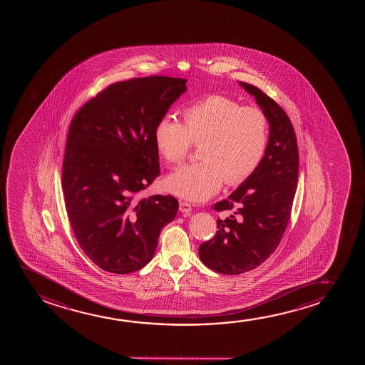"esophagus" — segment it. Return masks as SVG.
Returning <instances> with one entry per match:
<instances>
[{"mask_svg":"<svg viewBox=\"0 0 365 365\" xmlns=\"http://www.w3.org/2000/svg\"><path fill=\"white\" fill-rule=\"evenodd\" d=\"M180 210L182 213H190L192 212V205L188 202H180Z\"/></svg>","mask_w":365,"mask_h":365,"instance_id":"obj_1","label":"esophagus"}]
</instances>
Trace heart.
<instances>
[{"mask_svg": "<svg viewBox=\"0 0 365 365\" xmlns=\"http://www.w3.org/2000/svg\"><path fill=\"white\" fill-rule=\"evenodd\" d=\"M182 123L172 115L155 127V150L162 160L178 165L193 143L198 163L183 165L165 180L167 190L185 200L200 202L218 192L223 182L240 185L253 175L264 157L268 120L257 107H242L225 96L213 95L187 106Z\"/></svg>", "mask_w": 365, "mask_h": 365, "instance_id": "1", "label": "heart"}]
</instances>
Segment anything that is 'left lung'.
Returning a JSON list of instances; mask_svg holds the SVG:
<instances>
[{
	"label": "left lung",
	"mask_w": 365,
	"mask_h": 365,
	"mask_svg": "<svg viewBox=\"0 0 365 365\" xmlns=\"http://www.w3.org/2000/svg\"><path fill=\"white\" fill-rule=\"evenodd\" d=\"M240 83L264 112L269 140L253 175L213 205L230 215L217 220L215 237L198 250L203 264L227 275L255 269L274 253L289 222L299 172L297 137L285 110L258 87Z\"/></svg>",
	"instance_id": "obj_1"
}]
</instances>
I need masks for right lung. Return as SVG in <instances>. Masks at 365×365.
<instances>
[{
  "label": "right lung",
  "instance_id": "right-lung-1",
  "mask_svg": "<svg viewBox=\"0 0 365 365\" xmlns=\"http://www.w3.org/2000/svg\"><path fill=\"white\" fill-rule=\"evenodd\" d=\"M185 82L167 76L115 82L71 120L62 165L66 210L78 245L101 269H142L178 212L173 195H137L160 175L153 132Z\"/></svg>",
  "mask_w": 365,
  "mask_h": 365
}]
</instances>
